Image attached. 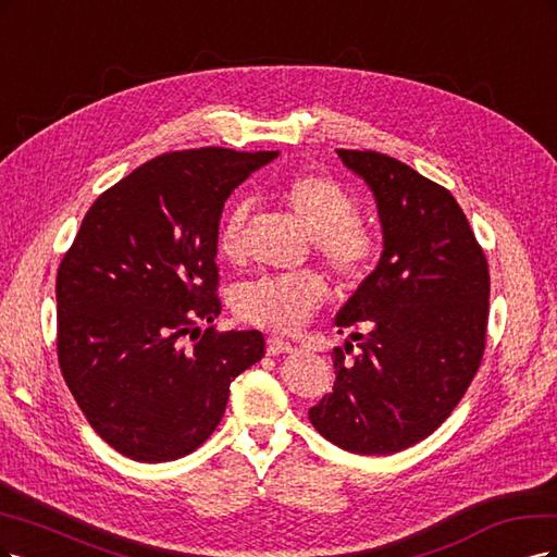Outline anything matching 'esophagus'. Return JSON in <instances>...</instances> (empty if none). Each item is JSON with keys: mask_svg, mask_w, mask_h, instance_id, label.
I'll list each match as a JSON object with an SVG mask.
<instances>
[{"mask_svg": "<svg viewBox=\"0 0 557 557\" xmlns=\"http://www.w3.org/2000/svg\"><path fill=\"white\" fill-rule=\"evenodd\" d=\"M265 351H268V356H277V354H292V351H296V347L292 343H286V339L273 335L265 339Z\"/></svg>", "mask_w": 557, "mask_h": 557, "instance_id": "1", "label": "esophagus"}]
</instances>
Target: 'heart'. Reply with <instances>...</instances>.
Here are the masks:
<instances>
[{"instance_id":"1","label":"heart","mask_w":557,"mask_h":557,"mask_svg":"<svg viewBox=\"0 0 557 557\" xmlns=\"http://www.w3.org/2000/svg\"><path fill=\"white\" fill-rule=\"evenodd\" d=\"M280 201L312 233V247L343 284H358L370 275L380 257V238L358 220L356 196L335 177L319 173L286 175L277 185ZM247 203L236 201L224 212L218 231V252L224 261L243 259ZM326 298V284L317 273L271 275L243 284L236 292V312L247 324L294 333Z\"/></svg>"}]
</instances>
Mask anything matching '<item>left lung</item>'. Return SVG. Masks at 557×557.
Wrapping results in <instances>:
<instances>
[{
    "label": "left lung",
    "mask_w": 557,
    "mask_h": 557,
    "mask_svg": "<svg viewBox=\"0 0 557 557\" xmlns=\"http://www.w3.org/2000/svg\"><path fill=\"white\" fill-rule=\"evenodd\" d=\"M337 157L374 194L384 252L335 317L361 351L347 361L333 349V393L310 421L345 451L388 456L435 433L472 384L491 275L451 191L382 152Z\"/></svg>",
    "instance_id": "obj_1"
}]
</instances>
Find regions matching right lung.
<instances>
[{
	"mask_svg": "<svg viewBox=\"0 0 557 557\" xmlns=\"http://www.w3.org/2000/svg\"><path fill=\"white\" fill-rule=\"evenodd\" d=\"M277 152H169L106 189L58 271V358L95 433L138 462L177 460L220 425L259 331L208 326L224 203ZM195 339L182 347V337Z\"/></svg>",
	"mask_w": 557,
	"mask_h": 557,
	"instance_id": "1",
	"label": "right lung"
}]
</instances>
